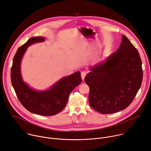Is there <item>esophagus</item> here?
I'll use <instances>...</instances> for the list:
<instances>
[{
    "instance_id": "obj_1",
    "label": "esophagus",
    "mask_w": 151,
    "mask_h": 151,
    "mask_svg": "<svg viewBox=\"0 0 151 151\" xmlns=\"http://www.w3.org/2000/svg\"><path fill=\"white\" fill-rule=\"evenodd\" d=\"M86 75H87V72H86L85 70H83L81 72V77H82V80L84 79Z\"/></svg>"
}]
</instances>
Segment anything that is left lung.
<instances>
[{
    "label": "left lung",
    "instance_id": "1",
    "mask_svg": "<svg viewBox=\"0 0 151 151\" xmlns=\"http://www.w3.org/2000/svg\"><path fill=\"white\" fill-rule=\"evenodd\" d=\"M143 79L142 60L131 42L122 35L117 51L91 69L85 78L88 100L95 111L108 114L125 109L136 96Z\"/></svg>",
    "mask_w": 151,
    "mask_h": 151
}]
</instances>
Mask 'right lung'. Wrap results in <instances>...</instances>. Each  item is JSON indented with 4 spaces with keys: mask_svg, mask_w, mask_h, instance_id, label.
Returning <instances> with one entry per match:
<instances>
[{
    "mask_svg": "<svg viewBox=\"0 0 151 151\" xmlns=\"http://www.w3.org/2000/svg\"><path fill=\"white\" fill-rule=\"evenodd\" d=\"M44 37H32L17 50L13 59L11 78L16 95L29 112L43 116H52L61 112L66 106L72 90L81 83V72L63 78L48 91H36L23 81L20 73V63L27 47L35 42L44 41Z\"/></svg>",
    "mask_w": 151,
    "mask_h": 151,
    "instance_id": "right-lung-1",
    "label": "right lung"
}]
</instances>
